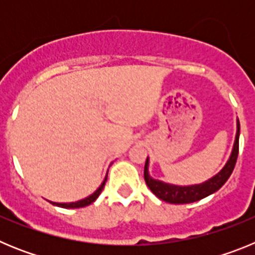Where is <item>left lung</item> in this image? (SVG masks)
Wrapping results in <instances>:
<instances>
[{
	"instance_id": "obj_1",
	"label": "left lung",
	"mask_w": 255,
	"mask_h": 255,
	"mask_svg": "<svg viewBox=\"0 0 255 255\" xmlns=\"http://www.w3.org/2000/svg\"><path fill=\"white\" fill-rule=\"evenodd\" d=\"M239 135H240V124H239V120H236L235 141H234L233 150H231V154H230L226 164L222 167L220 172L216 173L215 176H212L211 179L206 180L202 184L181 186L153 179L149 175V170H148V167H149V157H147L145 166H144L145 184H147V186L155 197H158L159 199L172 204L193 203V202H197V200L203 199V198L213 194L218 189H221V186L224 185L225 182L229 180L230 175L233 173L239 154Z\"/></svg>"
}]
</instances>
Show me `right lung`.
<instances>
[{
	"label": "right lung",
	"instance_id": "right-lung-1",
	"mask_svg": "<svg viewBox=\"0 0 255 255\" xmlns=\"http://www.w3.org/2000/svg\"><path fill=\"white\" fill-rule=\"evenodd\" d=\"M106 181H107V175H106L105 180H103V181H102V184H101V185H100V188L97 189V190L94 191L93 194H91V195H89V197L84 198V199L78 200V202H71V203H56V202H51V203L53 204V206L61 207V208H82V207H87V206H89V204L93 203L94 200H96L97 198L100 197V194H101V193H102L103 188H105Z\"/></svg>",
	"mask_w": 255,
	"mask_h": 255
}]
</instances>
